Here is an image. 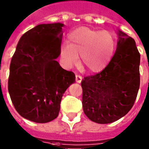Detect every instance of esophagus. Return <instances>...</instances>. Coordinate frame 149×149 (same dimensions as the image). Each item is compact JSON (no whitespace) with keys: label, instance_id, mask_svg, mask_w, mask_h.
<instances>
[{"label":"esophagus","instance_id":"34e87169","mask_svg":"<svg viewBox=\"0 0 149 149\" xmlns=\"http://www.w3.org/2000/svg\"><path fill=\"white\" fill-rule=\"evenodd\" d=\"M75 78H76V81L78 82V83H81V80H82L81 76L77 74V75L75 76Z\"/></svg>","mask_w":149,"mask_h":149}]
</instances>
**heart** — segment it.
<instances>
[{
	"label": "heart",
	"mask_w": 149,
	"mask_h": 149,
	"mask_svg": "<svg viewBox=\"0 0 149 149\" xmlns=\"http://www.w3.org/2000/svg\"><path fill=\"white\" fill-rule=\"evenodd\" d=\"M117 41L115 34L88 27H80L71 32L68 43L61 46L63 65L71 68L79 61L90 73H98L108 65L115 54Z\"/></svg>",
	"instance_id": "1"
}]
</instances>
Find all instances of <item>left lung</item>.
Wrapping results in <instances>:
<instances>
[{
	"label": "left lung",
	"instance_id": "obj_1",
	"mask_svg": "<svg viewBox=\"0 0 149 149\" xmlns=\"http://www.w3.org/2000/svg\"><path fill=\"white\" fill-rule=\"evenodd\" d=\"M117 48L105 68L81 81L82 106L98 124L114 122L132 108L140 85V54L135 41L118 30Z\"/></svg>",
	"mask_w": 149,
	"mask_h": 149
}]
</instances>
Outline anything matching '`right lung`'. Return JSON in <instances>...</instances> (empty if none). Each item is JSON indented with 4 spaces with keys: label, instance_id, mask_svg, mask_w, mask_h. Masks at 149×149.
Returning <instances> with one entry per match:
<instances>
[{
    "label": "right lung",
    "instance_id": "add662e5",
    "mask_svg": "<svg viewBox=\"0 0 149 149\" xmlns=\"http://www.w3.org/2000/svg\"><path fill=\"white\" fill-rule=\"evenodd\" d=\"M61 23L42 24L21 36L12 57L8 91L23 118L46 123L58 117L65 91L75 81L72 71L61 67Z\"/></svg>",
    "mask_w": 149,
    "mask_h": 149
}]
</instances>
